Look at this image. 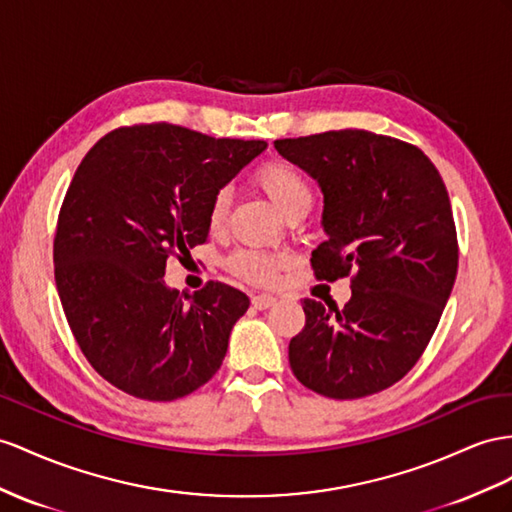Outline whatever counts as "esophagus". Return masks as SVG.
<instances>
[{
	"label": "esophagus",
	"mask_w": 512,
	"mask_h": 512,
	"mask_svg": "<svg viewBox=\"0 0 512 512\" xmlns=\"http://www.w3.org/2000/svg\"><path fill=\"white\" fill-rule=\"evenodd\" d=\"M274 303H277V298H274L272 294H257V296H253V307L259 309V311L270 309Z\"/></svg>",
	"instance_id": "1"
}]
</instances>
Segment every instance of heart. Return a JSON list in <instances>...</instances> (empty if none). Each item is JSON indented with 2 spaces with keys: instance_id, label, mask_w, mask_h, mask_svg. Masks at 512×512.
Masks as SVG:
<instances>
[{
  "instance_id": "1",
  "label": "heart",
  "mask_w": 512,
  "mask_h": 512,
  "mask_svg": "<svg viewBox=\"0 0 512 512\" xmlns=\"http://www.w3.org/2000/svg\"><path fill=\"white\" fill-rule=\"evenodd\" d=\"M255 183L264 190L270 203L285 216L294 207H311V186L300 170L287 162H268L257 170ZM229 212V192L218 190L209 203L207 222L209 229L218 231L227 220ZM229 268L238 277L253 283H272L277 274L285 268V257L277 253H261V251H238L229 259Z\"/></svg>"
}]
</instances>
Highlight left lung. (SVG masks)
I'll return each instance as SVG.
<instances>
[{
  "label": "left lung",
  "instance_id": "left-lung-1",
  "mask_svg": "<svg viewBox=\"0 0 512 512\" xmlns=\"http://www.w3.org/2000/svg\"><path fill=\"white\" fill-rule=\"evenodd\" d=\"M287 162L318 181L326 240L316 277H352V296L305 298V329L290 342L300 383L335 400L372 396L422 357L452 294L458 244L445 183L413 144L365 129L274 140Z\"/></svg>",
  "mask_w": 512,
  "mask_h": 512
}]
</instances>
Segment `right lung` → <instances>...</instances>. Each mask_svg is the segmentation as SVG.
I'll return each mask as SVG.
<instances>
[{
  "label": "right lung",
  "mask_w": 512,
  "mask_h": 512,
  "mask_svg": "<svg viewBox=\"0 0 512 512\" xmlns=\"http://www.w3.org/2000/svg\"><path fill=\"white\" fill-rule=\"evenodd\" d=\"M266 147L153 123L110 131L77 166L54 240L58 296L88 363L129 396L170 402L220 370L251 300L225 283L179 294L162 277L170 255L207 242L214 194Z\"/></svg>",
  "instance_id": "right-lung-1"
}]
</instances>
